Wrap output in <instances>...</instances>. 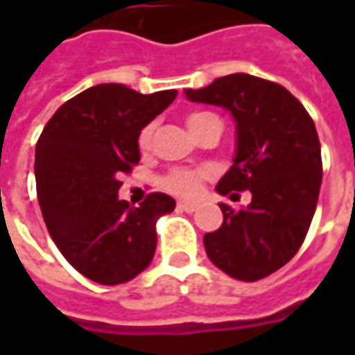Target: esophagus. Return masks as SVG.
Masks as SVG:
<instances>
[{
  "mask_svg": "<svg viewBox=\"0 0 355 355\" xmlns=\"http://www.w3.org/2000/svg\"><path fill=\"white\" fill-rule=\"evenodd\" d=\"M177 209H180V211H186V213H193V211L198 209V205H196V203H192V201H178Z\"/></svg>",
  "mask_w": 355,
  "mask_h": 355,
  "instance_id": "obj_1",
  "label": "esophagus"
}]
</instances>
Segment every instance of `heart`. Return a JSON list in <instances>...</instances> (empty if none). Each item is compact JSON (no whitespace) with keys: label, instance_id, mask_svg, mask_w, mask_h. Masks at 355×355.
<instances>
[{"label":"heart","instance_id":"obj_1","mask_svg":"<svg viewBox=\"0 0 355 355\" xmlns=\"http://www.w3.org/2000/svg\"><path fill=\"white\" fill-rule=\"evenodd\" d=\"M213 119H216V116L209 114V112H192L186 117V125L193 132L196 129H200L201 125H205L207 121H213ZM150 139H152V127L142 129L139 139V144L142 150H146L150 146ZM200 177L201 173H196V171H175L169 177V180H167V186H169L171 192L178 193V196H192L198 190Z\"/></svg>","mask_w":355,"mask_h":355}]
</instances>
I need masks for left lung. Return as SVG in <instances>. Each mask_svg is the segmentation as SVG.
I'll use <instances>...</instances> for the list:
<instances>
[{"instance_id":"left-lung-1","label":"left lung","mask_w":355,"mask_h":355,"mask_svg":"<svg viewBox=\"0 0 355 355\" xmlns=\"http://www.w3.org/2000/svg\"><path fill=\"white\" fill-rule=\"evenodd\" d=\"M190 102L228 110L236 121V155L216 192H251L205 234L207 257L236 279L257 282L297 254L310 228L321 188V146L312 117L282 85L230 73L203 89H184ZM238 196V193H232Z\"/></svg>"}]
</instances>
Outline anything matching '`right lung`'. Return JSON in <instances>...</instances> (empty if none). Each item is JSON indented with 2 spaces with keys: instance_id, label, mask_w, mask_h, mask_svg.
Returning a JSON list of instances; mask_svg holds the SVG:
<instances>
[{
  "instance_id": "obj_1",
  "label": "right lung",
  "mask_w": 355,
  "mask_h": 355,
  "mask_svg": "<svg viewBox=\"0 0 355 355\" xmlns=\"http://www.w3.org/2000/svg\"><path fill=\"white\" fill-rule=\"evenodd\" d=\"M177 91L142 94L101 83L64 102L35 144V186L58 251L101 285L139 275L155 253V220L175 200L150 193L139 207L117 198L119 177L140 162L139 137Z\"/></svg>"
}]
</instances>
